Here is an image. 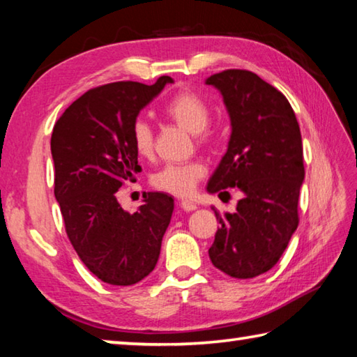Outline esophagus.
Masks as SVG:
<instances>
[{"label":"esophagus","instance_id":"esophagus-1","mask_svg":"<svg viewBox=\"0 0 357 357\" xmlns=\"http://www.w3.org/2000/svg\"><path fill=\"white\" fill-rule=\"evenodd\" d=\"M179 208L184 211V213H192V211L197 209V204H193L190 202H181L179 203Z\"/></svg>","mask_w":357,"mask_h":357}]
</instances>
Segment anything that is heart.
Here are the masks:
<instances>
[{"instance_id": "heart-1", "label": "heart", "mask_w": 357, "mask_h": 357, "mask_svg": "<svg viewBox=\"0 0 357 357\" xmlns=\"http://www.w3.org/2000/svg\"><path fill=\"white\" fill-rule=\"evenodd\" d=\"M164 116L193 135L198 148H214L219 142V130L209 126L211 107L200 94L179 91L164 105ZM130 140L135 153L140 157H151L154 153V132L146 119L138 118L132 124ZM206 167L202 162L192 160L187 164L167 165L153 174L151 184L162 192L176 197H189L195 190Z\"/></svg>"}]
</instances>
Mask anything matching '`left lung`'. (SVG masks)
Returning a JSON list of instances; mask_svg holds the SVG:
<instances>
[{"instance_id":"obj_1","label":"left lung","mask_w":357,"mask_h":357,"mask_svg":"<svg viewBox=\"0 0 357 357\" xmlns=\"http://www.w3.org/2000/svg\"><path fill=\"white\" fill-rule=\"evenodd\" d=\"M206 83L222 93L231 119L228 149L208 192L222 195L234 187L243 193L233 214L214 209L220 227L209 258L229 277L252 279L274 268L299 225L301 129L285 96L250 70L228 69Z\"/></svg>"}]
</instances>
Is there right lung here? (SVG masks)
Masks as SVG:
<instances>
[{
  "label": "right lung",
  "mask_w": 357,
  "mask_h": 357,
  "mask_svg": "<svg viewBox=\"0 0 357 357\" xmlns=\"http://www.w3.org/2000/svg\"><path fill=\"white\" fill-rule=\"evenodd\" d=\"M167 83L172 77L154 84L114 82L93 88L53 128L55 197L66 233L84 266L110 285H134L155 268L173 214V198L162 192L143 195L144 204L134 214L116 198L124 181L140 172L132 124Z\"/></svg>",
  "instance_id": "1"
}]
</instances>
